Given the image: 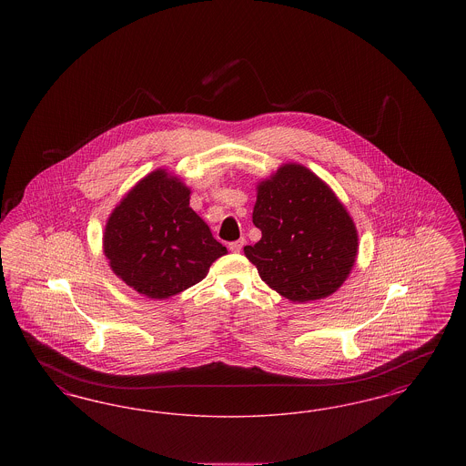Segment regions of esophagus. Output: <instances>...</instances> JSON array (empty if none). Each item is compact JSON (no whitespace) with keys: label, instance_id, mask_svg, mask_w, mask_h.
<instances>
[{"label":"esophagus","instance_id":"34e87169","mask_svg":"<svg viewBox=\"0 0 466 466\" xmlns=\"http://www.w3.org/2000/svg\"><path fill=\"white\" fill-rule=\"evenodd\" d=\"M244 239H239V241H236V243L228 244V249L232 251V253H239L241 249H243Z\"/></svg>","mask_w":466,"mask_h":466}]
</instances>
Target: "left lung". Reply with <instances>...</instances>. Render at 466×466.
Here are the masks:
<instances>
[{
  "label": "left lung",
  "mask_w": 466,
  "mask_h": 466,
  "mask_svg": "<svg viewBox=\"0 0 466 466\" xmlns=\"http://www.w3.org/2000/svg\"><path fill=\"white\" fill-rule=\"evenodd\" d=\"M253 223L262 239L244 246L267 287L291 302L319 300L348 279L358 230L346 206L310 169L287 162L258 181Z\"/></svg>",
  "instance_id": "obj_1"
}]
</instances>
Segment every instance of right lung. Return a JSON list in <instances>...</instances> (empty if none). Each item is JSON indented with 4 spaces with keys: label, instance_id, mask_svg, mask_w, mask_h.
Listing matches in <instances>:
<instances>
[{
    "label": "right lung",
    "instance_id": "add662e5",
    "mask_svg": "<svg viewBox=\"0 0 466 466\" xmlns=\"http://www.w3.org/2000/svg\"><path fill=\"white\" fill-rule=\"evenodd\" d=\"M192 190L158 167L141 177L111 211L103 251L111 270L139 295L164 300L198 285L227 255L190 208Z\"/></svg>",
    "mask_w": 466,
    "mask_h": 466
}]
</instances>
